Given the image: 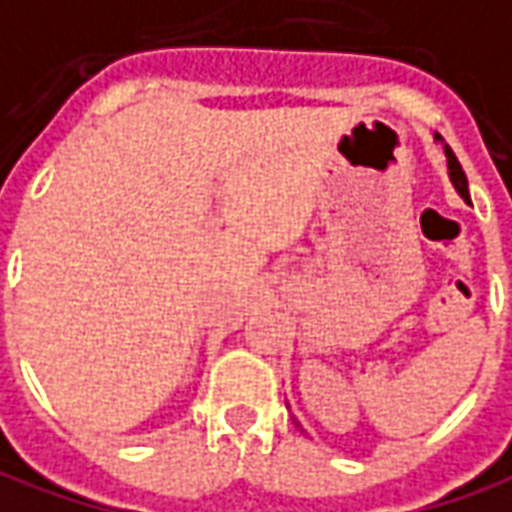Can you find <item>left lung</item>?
Returning a JSON list of instances; mask_svg holds the SVG:
<instances>
[{"label": "left lung", "mask_w": 512, "mask_h": 512, "mask_svg": "<svg viewBox=\"0 0 512 512\" xmlns=\"http://www.w3.org/2000/svg\"><path fill=\"white\" fill-rule=\"evenodd\" d=\"M435 141L443 146V155H446V169H449V180H452V185H455V191L463 196L466 202H471V196H468V180H466V174H463V166L457 163L455 152H452L449 146L443 144L441 135H435ZM296 424H299V421H296Z\"/></svg>", "instance_id": "8db88e82"}]
</instances>
